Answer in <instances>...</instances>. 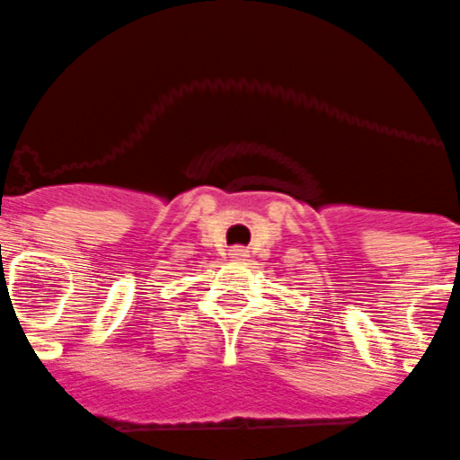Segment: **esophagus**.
Here are the masks:
<instances>
[{"label":"esophagus","mask_w":460,"mask_h":460,"mask_svg":"<svg viewBox=\"0 0 460 460\" xmlns=\"http://www.w3.org/2000/svg\"><path fill=\"white\" fill-rule=\"evenodd\" d=\"M229 256L234 261H244V259H250V252L244 250V247H240V244H235V247H231L229 250Z\"/></svg>","instance_id":"esophagus-1"}]
</instances>
